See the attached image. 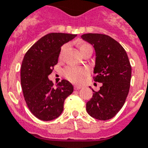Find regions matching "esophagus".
Wrapping results in <instances>:
<instances>
[{
	"instance_id": "esophagus-1",
	"label": "esophagus",
	"mask_w": 148,
	"mask_h": 148,
	"mask_svg": "<svg viewBox=\"0 0 148 148\" xmlns=\"http://www.w3.org/2000/svg\"><path fill=\"white\" fill-rule=\"evenodd\" d=\"M81 88V86H74V90H80Z\"/></svg>"
}]
</instances>
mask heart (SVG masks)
<instances>
[{"label":"heart","mask_w":148,"mask_h":148,"mask_svg":"<svg viewBox=\"0 0 148 148\" xmlns=\"http://www.w3.org/2000/svg\"><path fill=\"white\" fill-rule=\"evenodd\" d=\"M66 48V45H64L61 49L60 57H61L64 50ZM88 49H92V47L88 43H82L80 45V51L82 53L84 51ZM64 74L66 78L68 79L74 84H81L85 78V77L88 74V68L84 67H77V66H68L64 70Z\"/></svg>","instance_id":"heart-1"}]
</instances>
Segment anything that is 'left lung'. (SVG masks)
Wrapping results in <instances>:
<instances>
[{
    "label": "left lung",
    "instance_id": "1",
    "mask_svg": "<svg viewBox=\"0 0 148 148\" xmlns=\"http://www.w3.org/2000/svg\"><path fill=\"white\" fill-rule=\"evenodd\" d=\"M82 39L94 46L96 61L93 78L102 83L98 91L86 104L88 114L95 119L107 121L117 114L129 93L131 66L124 47L110 36L85 34Z\"/></svg>",
    "mask_w": 148,
    "mask_h": 148
}]
</instances>
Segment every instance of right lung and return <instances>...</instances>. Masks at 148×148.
<instances>
[{
	"mask_svg": "<svg viewBox=\"0 0 148 148\" xmlns=\"http://www.w3.org/2000/svg\"><path fill=\"white\" fill-rule=\"evenodd\" d=\"M76 34L51 33L44 36L27 51L21 68V83L27 105L31 112L41 121L58 117L64 110V102L74 91L67 80L56 88L48 75L58 64L61 46Z\"/></svg>",
	"mask_w": 148,
	"mask_h": 148,
	"instance_id": "1",
	"label": "right lung"
}]
</instances>
